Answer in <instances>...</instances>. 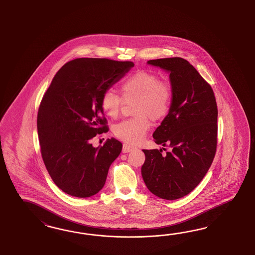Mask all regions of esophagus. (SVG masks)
<instances>
[{"label": "esophagus", "mask_w": 255, "mask_h": 255, "mask_svg": "<svg viewBox=\"0 0 255 255\" xmlns=\"http://www.w3.org/2000/svg\"><path fill=\"white\" fill-rule=\"evenodd\" d=\"M133 148H134V147H132V146H130V145H128V144H124V146H123V152H124V153L130 152Z\"/></svg>", "instance_id": "obj_1"}]
</instances>
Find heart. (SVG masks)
Segmentation results:
<instances>
[{"label": "heart", "mask_w": 255, "mask_h": 255, "mask_svg": "<svg viewBox=\"0 0 255 255\" xmlns=\"http://www.w3.org/2000/svg\"><path fill=\"white\" fill-rule=\"evenodd\" d=\"M120 89L124 99L135 98L133 115L116 124L113 132L117 138L129 144H136L146 135L149 129L148 117L153 121H160L168 114L172 105L173 93L168 83L160 80L154 73L140 70L124 78ZM102 110L116 119L123 106L122 97L114 91L106 90L100 100Z\"/></svg>", "instance_id": "b5f03b06"}]
</instances>
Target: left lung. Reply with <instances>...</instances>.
I'll return each instance as SVG.
<instances>
[{
    "label": "left lung",
    "mask_w": 255,
    "mask_h": 255,
    "mask_svg": "<svg viewBox=\"0 0 255 255\" xmlns=\"http://www.w3.org/2000/svg\"><path fill=\"white\" fill-rule=\"evenodd\" d=\"M147 63L170 73L172 105L153 132L155 143L170 150L162 155V148L143 149L146 160L141 173L151 193L175 200L191 193L213 162L218 136L216 98L211 86L184 59L164 58Z\"/></svg>",
    "instance_id": "8db88e82"
}]
</instances>
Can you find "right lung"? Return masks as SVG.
<instances>
[{"label":"right lung","instance_id":"right-lung-1","mask_svg":"<svg viewBox=\"0 0 255 255\" xmlns=\"http://www.w3.org/2000/svg\"><path fill=\"white\" fill-rule=\"evenodd\" d=\"M133 65L78 58L65 63L53 77L39 106L37 131L46 170L62 192L84 198L105 185L123 144L115 138L102 147L92 144L93 137L109 130L101 96Z\"/></svg>","mask_w":255,"mask_h":255}]
</instances>
